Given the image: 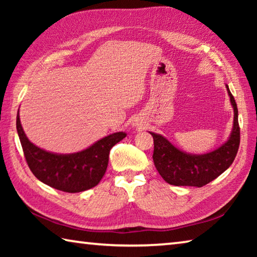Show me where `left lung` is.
Returning <instances> with one entry per match:
<instances>
[{
	"instance_id": "obj_1",
	"label": "left lung",
	"mask_w": 257,
	"mask_h": 257,
	"mask_svg": "<svg viewBox=\"0 0 257 257\" xmlns=\"http://www.w3.org/2000/svg\"><path fill=\"white\" fill-rule=\"evenodd\" d=\"M227 90L233 107V127L231 135L219 149L206 154L185 153L173 146L167 138L152 134L154 139L153 161L161 177L173 186L203 187L214 180L232 164L240 143L238 108L228 85Z\"/></svg>"
}]
</instances>
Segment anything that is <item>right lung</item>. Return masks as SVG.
<instances>
[{"label": "right lung", "mask_w": 257, "mask_h": 257, "mask_svg": "<svg viewBox=\"0 0 257 257\" xmlns=\"http://www.w3.org/2000/svg\"><path fill=\"white\" fill-rule=\"evenodd\" d=\"M17 132L34 176L45 185L66 193H80L96 186L106 171L111 149L127 136L122 132L114 133L81 152L56 154L42 150L29 141L20 123L19 111Z\"/></svg>", "instance_id": "right-lung-1"}]
</instances>
